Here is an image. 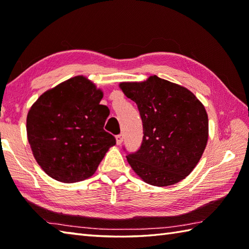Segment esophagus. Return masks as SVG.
I'll return each mask as SVG.
<instances>
[{
	"instance_id": "1",
	"label": "esophagus",
	"mask_w": 249,
	"mask_h": 249,
	"mask_svg": "<svg viewBox=\"0 0 249 249\" xmlns=\"http://www.w3.org/2000/svg\"><path fill=\"white\" fill-rule=\"evenodd\" d=\"M116 144L118 145H121L122 144V142H123V136L122 135H119V136H116Z\"/></svg>"
}]
</instances>
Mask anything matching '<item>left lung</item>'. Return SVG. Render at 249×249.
<instances>
[{
	"instance_id": "8db88e82",
	"label": "left lung",
	"mask_w": 249,
	"mask_h": 249,
	"mask_svg": "<svg viewBox=\"0 0 249 249\" xmlns=\"http://www.w3.org/2000/svg\"><path fill=\"white\" fill-rule=\"evenodd\" d=\"M126 97L138 106L143 140L126 156L142 181L170 186L197 166L209 138V119L202 103L188 89L157 76L141 82H121Z\"/></svg>"
}]
</instances>
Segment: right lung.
Segmentation results:
<instances>
[{"label": "right lung", "instance_id": "right-lung-1", "mask_svg": "<svg viewBox=\"0 0 249 249\" xmlns=\"http://www.w3.org/2000/svg\"><path fill=\"white\" fill-rule=\"evenodd\" d=\"M104 93L84 76L57 84L32 105L26 134L34 158L52 178L76 183L91 178L115 144L104 130L109 115Z\"/></svg>", "mask_w": 249, "mask_h": 249}]
</instances>
